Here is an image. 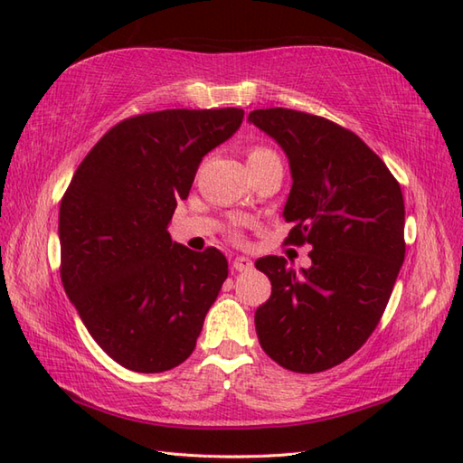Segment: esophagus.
Returning <instances> with one entry per match:
<instances>
[{"mask_svg": "<svg viewBox=\"0 0 463 463\" xmlns=\"http://www.w3.org/2000/svg\"><path fill=\"white\" fill-rule=\"evenodd\" d=\"M232 269L239 272H249L252 269V260L247 257H237L232 260Z\"/></svg>", "mask_w": 463, "mask_h": 463, "instance_id": "esophagus-1", "label": "esophagus"}]
</instances>
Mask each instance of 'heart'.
I'll use <instances>...</instances> for the list:
<instances>
[{"label": "heart", "mask_w": 463, "mask_h": 463, "mask_svg": "<svg viewBox=\"0 0 463 463\" xmlns=\"http://www.w3.org/2000/svg\"><path fill=\"white\" fill-rule=\"evenodd\" d=\"M272 151L264 149V146H254V149L249 153V159H254V156H262V155H270Z\"/></svg>", "instance_id": "b5f03b06"}]
</instances>
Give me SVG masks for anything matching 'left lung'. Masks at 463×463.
Listing matches in <instances>:
<instances>
[{
    "label": "left lung",
    "mask_w": 463,
    "mask_h": 463,
    "mask_svg": "<svg viewBox=\"0 0 463 463\" xmlns=\"http://www.w3.org/2000/svg\"><path fill=\"white\" fill-rule=\"evenodd\" d=\"M249 121L288 156L287 242L312 247L302 272L282 257L254 262L272 284L254 312L257 336L282 368L324 372L362 348L386 310L406 254L404 196L358 135L324 117L274 107Z\"/></svg>",
    "instance_id": "8db88e82"
}]
</instances>
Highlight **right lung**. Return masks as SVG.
Here are the masks:
<instances>
[{
	"mask_svg": "<svg viewBox=\"0 0 463 463\" xmlns=\"http://www.w3.org/2000/svg\"><path fill=\"white\" fill-rule=\"evenodd\" d=\"M244 111L166 109L107 131L59 206L61 282L93 340L123 368L156 373L191 356L229 277L216 249L171 241L203 156L237 133Z\"/></svg>",
	"mask_w": 463,
	"mask_h": 463,
	"instance_id": "right-lung-1",
	"label": "right lung"
}]
</instances>
